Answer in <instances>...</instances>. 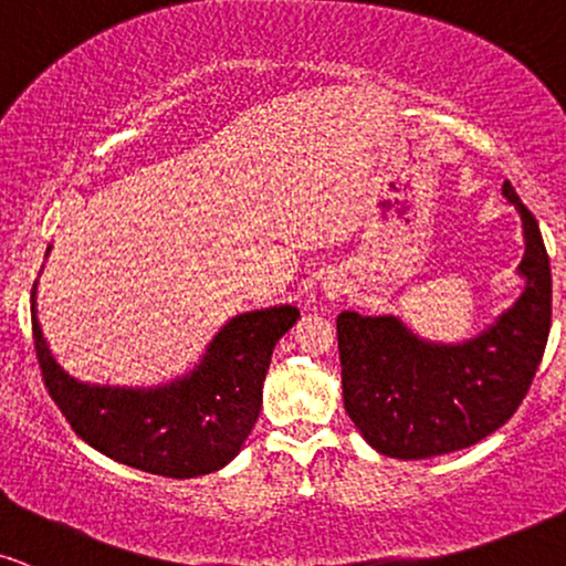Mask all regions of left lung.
<instances>
[{
	"label": "left lung",
	"mask_w": 566,
	"mask_h": 566,
	"mask_svg": "<svg viewBox=\"0 0 566 566\" xmlns=\"http://www.w3.org/2000/svg\"><path fill=\"white\" fill-rule=\"evenodd\" d=\"M520 209L525 291L478 338L428 344L401 319L340 312L336 319L344 407L365 441L394 459H430L483 441L509 422L533 386L551 331V264L538 220Z\"/></svg>",
	"instance_id": "obj_1"
}]
</instances>
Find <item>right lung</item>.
<instances>
[{
  "label": "right lung",
  "instance_id": "right-lung-1",
  "mask_svg": "<svg viewBox=\"0 0 566 566\" xmlns=\"http://www.w3.org/2000/svg\"><path fill=\"white\" fill-rule=\"evenodd\" d=\"M296 319L289 304L233 317L191 375L134 390L70 378L49 354L31 306L41 378L70 428L115 462L178 480L218 472L241 451L260 417L272 348Z\"/></svg>",
  "mask_w": 566,
  "mask_h": 566
}]
</instances>
